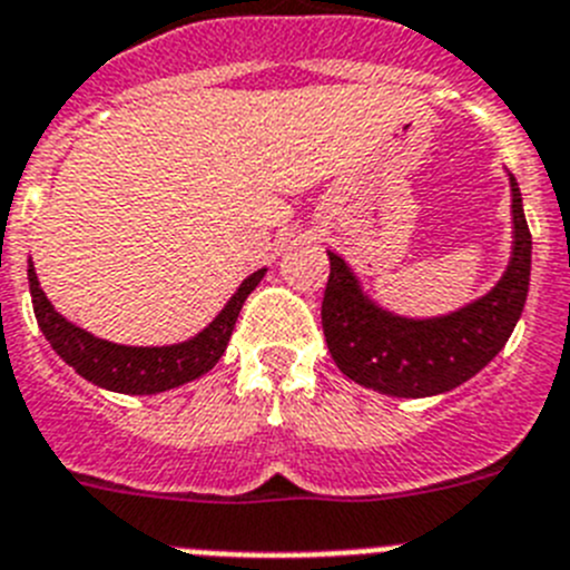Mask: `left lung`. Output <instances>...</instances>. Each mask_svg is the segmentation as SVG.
I'll return each instance as SVG.
<instances>
[{"instance_id": "1", "label": "left lung", "mask_w": 570, "mask_h": 570, "mask_svg": "<svg viewBox=\"0 0 570 570\" xmlns=\"http://www.w3.org/2000/svg\"><path fill=\"white\" fill-rule=\"evenodd\" d=\"M511 179L513 250L502 279L465 308L434 320H407L367 299L345 259L328 250L331 276L322 299V331L347 380L387 396L445 394L500 354L525 308L531 279V230L520 185Z\"/></svg>"}]
</instances>
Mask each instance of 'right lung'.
<instances>
[{"label": "right lung", "instance_id": "obj_1", "mask_svg": "<svg viewBox=\"0 0 570 570\" xmlns=\"http://www.w3.org/2000/svg\"><path fill=\"white\" fill-rule=\"evenodd\" d=\"M265 271L268 268H259L242 282L228 305L194 340L163 347H130L99 340V336L77 328L73 322L65 320L50 305L45 291L39 288L33 262H28V282L33 314H37L45 340L79 376L99 387L116 391V394H159V391H170V387H179L190 380H199L223 360L230 334H234L236 316H239L250 291L262 282Z\"/></svg>", "mask_w": 570, "mask_h": 570}]
</instances>
